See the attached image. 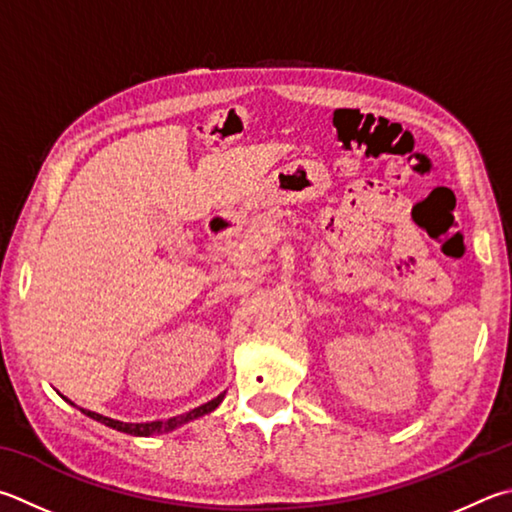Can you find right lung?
<instances>
[{"label":"right lung","instance_id":"right-lung-1","mask_svg":"<svg viewBox=\"0 0 512 512\" xmlns=\"http://www.w3.org/2000/svg\"><path fill=\"white\" fill-rule=\"evenodd\" d=\"M221 398H224V394L217 396V398H212L210 403L201 405V407H197V410H192V412H188V414L167 418V421H152V423H123V421H114V418H107V416L96 414V412H89V410H82V412L94 418V421H100V423H105V425H109V427H114V430H118V432L134 434V436H150V434L170 432V430H174V427H179V425H183V423L192 421V418H197V416H203V414L212 412V410H215V407L221 403Z\"/></svg>","mask_w":512,"mask_h":512}]
</instances>
